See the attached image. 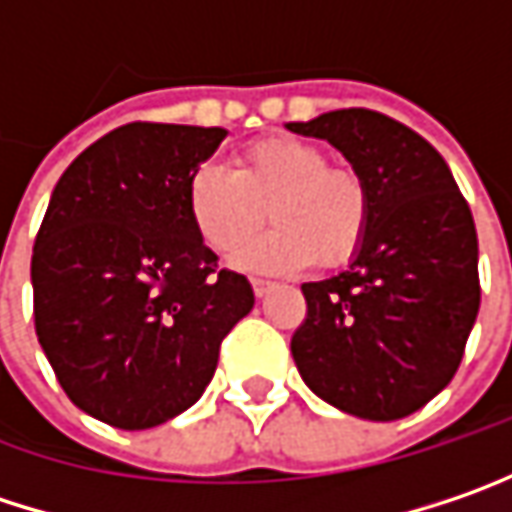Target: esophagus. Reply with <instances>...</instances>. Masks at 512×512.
<instances>
[{"label":"esophagus","instance_id":"1","mask_svg":"<svg viewBox=\"0 0 512 512\" xmlns=\"http://www.w3.org/2000/svg\"><path fill=\"white\" fill-rule=\"evenodd\" d=\"M252 289H255L257 298H263V295H269V292L275 289V284H272V281H260V278H257V281H252Z\"/></svg>","mask_w":512,"mask_h":512}]
</instances>
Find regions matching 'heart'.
Wrapping results in <instances>:
<instances>
[{
	"instance_id": "obj_1",
	"label": "heart",
	"mask_w": 512,
	"mask_h": 512,
	"mask_svg": "<svg viewBox=\"0 0 512 512\" xmlns=\"http://www.w3.org/2000/svg\"><path fill=\"white\" fill-rule=\"evenodd\" d=\"M327 153L301 138H260L234 170L196 167L188 179V214L196 234L217 255L252 240L266 211L275 228L234 257L246 272H298L318 257L339 266L368 228V188L359 173L327 165Z\"/></svg>"
}]
</instances>
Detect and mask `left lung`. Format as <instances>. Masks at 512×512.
<instances>
[{"mask_svg":"<svg viewBox=\"0 0 512 512\" xmlns=\"http://www.w3.org/2000/svg\"><path fill=\"white\" fill-rule=\"evenodd\" d=\"M286 130L321 138L368 188V228L345 272L301 286V379L362 420H400L458 371L478 316V237L452 170L423 136L374 109H333Z\"/></svg>","mask_w":512,"mask_h":512,"instance_id":"left-lung-1","label":"left lung"}]
</instances>
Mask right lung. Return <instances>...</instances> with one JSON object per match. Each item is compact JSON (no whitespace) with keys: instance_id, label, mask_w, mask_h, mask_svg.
<instances>
[{"instance_id":"right-lung-1","label":"right lung","mask_w":512,"mask_h":512,"mask_svg":"<svg viewBox=\"0 0 512 512\" xmlns=\"http://www.w3.org/2000/svg\"><path fill=\"white\" fill-rule=\"evenodd\" d=\"M223 127L124 124L54 185L31 257L37 339L80 411L153 429L191 408L252 284L202 243L188 179Z\"/></svg>"}]
</instances>
